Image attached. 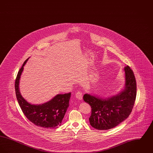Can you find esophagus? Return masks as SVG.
<instances>
[{"mask_svg": "<svg viewBox=\"0 0 153 153\" xmlns=\"http://www.w3.org/2000/svg\"><path fill=\"white\" fill-rule=\"evenodd\" d=\"M76 97L80 100H81L82 99V93L81 92V91H78L76 94Z\"/></svg>", "mask_w": 153, "mask_h": 153, "instance_id": "1", "label": "esophagus"}]
</instances>
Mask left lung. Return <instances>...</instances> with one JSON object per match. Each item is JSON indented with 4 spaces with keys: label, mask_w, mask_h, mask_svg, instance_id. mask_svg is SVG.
Segmentation results:
<instances>
[{
    "label": "left lung",
    "mask_w": 153,
    "mask_h": 153,
    "mask_svg": "<svg viewBox=\"0 0 153 153\" xmlns=\"http://www.w3.org/2000/svg\"><path fill=\"white\" fill-rule=\"evenodd\" d=\"M124 86L117 94L108 97L86 94L84 102L92 108L89 118L92 127L99 130L111 129L123 122L131 114L136 95L137 84L131 68L127 66L124 68Z\"/></svg>",
    "instance_id": "obj_1"
}]
</instances>
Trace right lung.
Masks as SVG:
<instances>
[{
  "label": "right lung",
  "instance_id": "1",
  "mask_svg": "<svg viewBox=\"0 0 153 153\" xmlns=\"http://www.w3.org/2000/svg\"><path fill=\"white\" fill-rule=\"evenodd\" d=\"M18 72L15 83V94L22 112L31 122L45 128H56L60 126L69 104L71 93L56 95L51 100L41 104H33L27 102L19 91V80L24 66Z\"/></svg>",
  "mask_w": 153,
  "mask_h": 153
}]
</instances>
